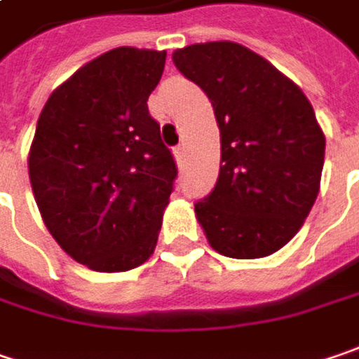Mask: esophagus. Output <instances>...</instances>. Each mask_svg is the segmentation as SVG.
<instances>
[{
	"instance_id": "obj_1",
	"label": "esophagus",
	"mask_w": 359,
	"mask_h": 359,
	"mask_svg": "<svg viewBox=\"0 0 359 359\" xmlns=\"http://www.w3.org/2000/svg\"><path fill=\"white\" fill-rule=\"evenodd\" d=\"M173 153H175V159H177V161H182V159L186 157V143H180V145L173 149Z\"/></svg>"
}]
</instances>
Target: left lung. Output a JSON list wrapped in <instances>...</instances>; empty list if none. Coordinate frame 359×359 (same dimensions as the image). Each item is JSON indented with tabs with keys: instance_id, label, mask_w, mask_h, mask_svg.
I'll use <instances>...</instances> for the list:
<instances>
[{
	"instance_id": "8db88e82",
	"label": "left lung",
	"mask_w": 359,
	"mask_h": 359,
	"mask_svg": "<svg viewBox=\"0 0 359 359\" xmlns=\"http://www.w3.org/2000/svg\"><path fill=\"white\" fill-rule=\"evenodd\" d=\"M220 127V173L196 202V218L214 250L260 259L291 241L319 194L325 135L295 82L236 42L191 44L173 52Z\"/></svg>"
}]
</instances>
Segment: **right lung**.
<instances>
[{"instance_id":"add662e5","label":"right lung","mask_w":359,"mask_h":359,"mask_svg":"<svg viewBox=\"0 0 359 359\" xmlns=\"http://www.w3.org/2000/svg\"><path fill=\"white\" fill-rule=\"evenodd\" d=\"M165 52L115 48L84 64L44 104L29 149V182L46 228L100 273L153 255L177 168L147 99Z\"/></svg>"}]
</instances>
